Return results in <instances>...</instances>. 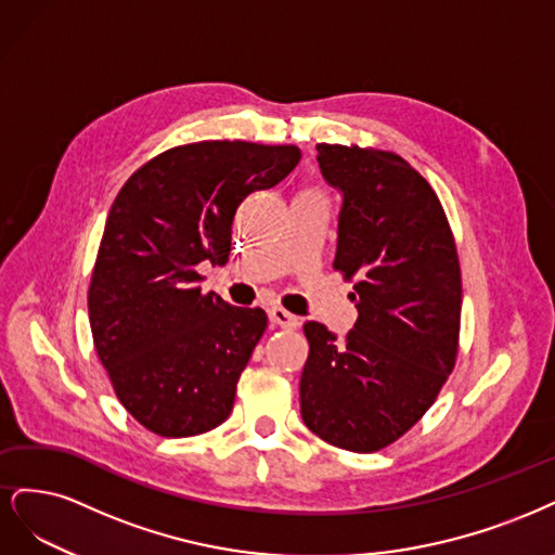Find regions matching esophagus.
Here are the masks:
<instances>
[{
  "label": "esophagus",
  "instance_id": "obj_1",
  "mask_svg": "<svg viewBox=\"0 0 555 555\" xmlns=\"http://www.w3.org/2000/svg\"><path fill=\"white\" fill-rule=\"evenodd\" d=\"M270 320H272V325L283 327V330H297L299 327V318L288 313L285 309H281V307L270 309Z\"/></svg>",
  "mask_w": 555,
  "mask_h": 555
}]
</instances>
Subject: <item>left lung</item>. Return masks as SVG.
Listing matches in <instances>:
<instances>
[{"label":"left lung","mask_w":555,"mask_h":555,"mask_svg":"<svg viewBox=\"0 0 555 555\" xmlns=\"http://www.w3.org/2000/svg\"><path fill=\"white\" fill-rule=\"evenodd\" d=\"M344 193L334 270L352 281L357 323L336 341L309 320L301 420L348 452H378L410 431L454 371L461 267L436 191L395 152L318 145Z\"/></svg>","instance_id":"8db88e82"}]
</instances>
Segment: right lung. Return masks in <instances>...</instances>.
<instances>
[{"instance_id": "add662e5", "label": "right lung", "mask_w": 555, "mask_h": 555, "mask_svg": "<svg viewBox=\"0 0 555 555\" xmlns=\"http://www.w3.org/2000/svg\"><path fill=\"white\" fill-rule=\"evenodd\" d=\"M299 158L297 145L191 142L150 158L117 193L87 309L115 395L147 431L189 438L228 420L267 315L203 293L198 264L228 260L242 201Z\"/></svg>"}]
</instances>
